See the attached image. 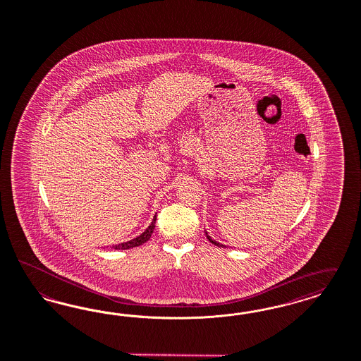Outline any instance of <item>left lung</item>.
Masks as SVG:
<instances>
[{"label": "left lung", "instance_id": "obj_1", "mask_svg": "<svg viewBox=\"0 0 361 361\" xmlns=\"http://www.w3.org/2000/svg\"><path fill=\"white\" fill-rule=\"evenodd\" d=\"M205 236H207V238H208V240H209V241H211L212 244H214V245H216V247H220V248H226V247H225L224 244H220V243H217V241H216V240H213V238H212V237L209 236V235H208V233H207V231H205Z\"/></svg>", "mask_w": 361, "mask_h": 361}]
</instances>
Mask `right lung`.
<instances>
[{
	"instance_id": "1",
	"label": "right lung",
	"mask_w": 361,
	"mask_h": 361,
	"mask_svg": "<svg viewBox=\"0 0 361 361\" xmlns=\"http://www.w3.org/2000/svg\"><path fill=\"white\" fill-rule=\"evenodd\" d=\"M154 225H156V216L153 217V220H152L149 226H148L140 236H137L136 238H132V240H129V241H126V243H121V244H118V245H113V248L130 249L138 247V245H142V244L147 243V241L149 240L150 236H152L153 229H154Z\"/></svg>"
}]
</instances>
